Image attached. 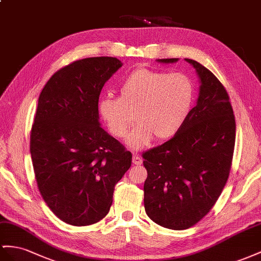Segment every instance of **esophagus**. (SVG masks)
<instances>
[{
    "mask_svg": "<svg viewBox=\"0 0 261 261\" xmlns=\"http://www.w3.org/2000/svg\"><path fill=\"white\" fill-rule=\"evenodd\" d=\"M132 162L133 164L136 165H140L142 163V159L141 156H140L139 154H137V153H133V156H132Z\"/></svg>",
    "mask_w": 261,
    "mask_h": 261,
    "instance_id": "esophagus-1",
    "label": "esophagus"
}]
</instances>
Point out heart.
Segmentation results:
<instances>
[{"label":"heart","instance_id":"1","mask_svg":"<svg viewBox=\"0 0 261 261\" xmlns=\"http://www.w3.org/2000/svg\"><path fill=\"white\" fill-rule=\"evenodd\" d=\"M120 97H106L99 111L113 136L123 138L131 125L139 123L126 139L133 150L148 146L153 138L166 140L182 128L194 100L188 76L141 68L132 71L119 86Z\"/></svg>","mask_w":261,"mask_h":261}]
</instances>
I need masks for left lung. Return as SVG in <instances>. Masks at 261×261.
<instances>
[{
  "label": "left lung",
  "mask_w": 261,
  "mask_h": 261,
  "mask_svg": "<svg viewBox=\"0 0 261 261\" xmlns=\"http://www.w3.org/2000/svg\"><path fill=\"white\" fill-rule=\"evenodd\" d=\"M174 64L178 58L156 59ZM194 67L199 88L196 106L176 135L143 153L148 171L144 208L158 225L186 229L199 222L216 203L229 175L236 123L228 93L203 65Z\"/></svg>",
  "instance_id": "obj_1"
}]
</instances>
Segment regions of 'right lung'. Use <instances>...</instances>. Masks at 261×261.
Returning <instances> with one entry per match:
<instances>
[{
	"mask_svg": "<svg viewBox=\"0 0 261 261\" xmlns=\"http://www.w3.org/2000/svg\"><path fill=\"white\" fill-rule=\"evenodd\" d=\"M122 63L80 59L55 72L38 98L31 155L38 190L63 222L87 226L109 213L116 184L132 154L101 128L98 101Z\"/></svg>",
	"mask_w": 261,
	"mask_h": 261,
	"instance_id": "add662e5",
	"label": "right lung"
}]
</instances>
